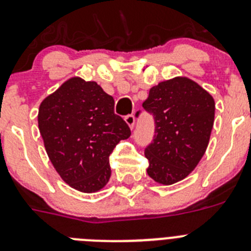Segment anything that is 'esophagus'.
<instances>
[{
  "mask_svg": "<svg viewBox=\"0 0 251 251\" xmlns=\"http://www.w3.org/2000/svg\"><path fill=\"white\" fill-rule=\"evenodd\" d=\"M124 119H126L127 124L130 127V129H132L133 126H134V121H135L134 116H133V114H127V116H126V118H124Z\"/></svg>",
  "mask_w": 251,
  "mask_h": 251,
  "instance_id": "obj_1",
  "label": "esophagus"
}]
</instances>
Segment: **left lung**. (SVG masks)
<instances>
[{
    "label": "left lung",
    "mask_w": 251,
    "mask_h": 251,
    "mask_svg": "<svg viewBox=\"0 0 251 251\" xmlns=\"http://www.w3.org/2000/svg\"><path fill=\"white\" fill-rule=\"evenodd\" d=\"M143 108L154 119V135L144 149L147 173L171 185L184 179L205 153L214 123L215 103L188 78L160 82L149 91ZM138 110L135 117H139Z\"/></svg>",
    "instance_id": "obj_1"
}]
</instances>
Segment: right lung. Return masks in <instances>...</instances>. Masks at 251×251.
<instances>
[{
  "label": "right lung",
  "mask_w": 251,
  "mask_h": 251,
  "mask_svg": "<svg viewBox=\"0 0 251 251\" xmlns=\"http://www.w3.org/2000/svg\"><path fill=\"white\" fill-rule=\"evenodd\" d=\"M38 128L46 151L67 184L84 193L110 178L109 155L130 128L114 113V100L96 82L71 78L40 105Z\"/></svg>",
  "instance_id": "obj_1"
}]
</instances>
